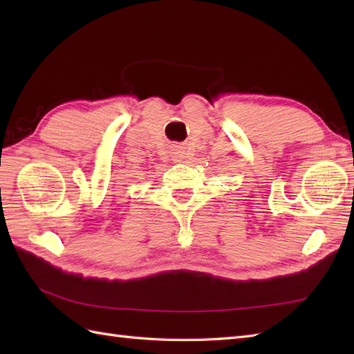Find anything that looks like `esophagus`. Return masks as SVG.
Instances as JSON below:
<instances>
[{
	"instance_id": "1",
	"label": "esophagus",
	"mask_w": 354,
	"mask_h": 354,
	"mask_svg": "<svg viewBox=\"0 0 354 354\" xmlns=\"http://www.w3.org/2000/svg\"><path fill=\"white\" fill-rule=\"evenodd\" d=\"M171 150V158L175 162H184L187 158L190 156V150L185 145H179V142H175V145L170 146Z\"/></svg>"
}]
</instances>
